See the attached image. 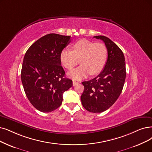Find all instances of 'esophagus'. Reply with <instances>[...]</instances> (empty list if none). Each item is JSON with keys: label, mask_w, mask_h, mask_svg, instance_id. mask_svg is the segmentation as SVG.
<instances>
[{"label": "esophagus", "mask_w": 152, "mask_h": 152, "mask_svg": "<svg viewBox=\"0 0 152 152\" xmlns=\"http://www.w3.org/2000/svg\"><path fill=\"white\" fill-rule=\"evenodd\" d=\"M77 83H78V82H76V81H73V86H75Z\"/></svg>", "instance_id": "1"}]
</instances>
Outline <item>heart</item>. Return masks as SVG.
Segmentation results:
<instances>
[{"label":"heart","mask_w":152,"mask_h":152,"mask_svg":"<svg viewBox=\"0 0 152 152\" xmlns=\"http://www.w3.org/2000/svg\"><path fill=\"white\" fill-rule=\"evenodd\" d=\"M107 58V48L102 42L81 39L72 46V50L64 49L60 54L62 64L71 70L78 64L80 65L70 71L68 75L74 80H81L90 74H98L104 69Z\"/></svg>","instance_id":"1"}]
</instances>
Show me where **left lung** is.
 I'll list each match as a JSON object with an SVG mask.
<instances>
[{"label":"left lung","instance_id":"8db88e82","mask_svg":"<svg viewBox=\"0 0 152 152\" xmlns=\"http://www.w3.org/2000/svg\"><path fill=\"white\" fill-rule=\"evenodd\" d=\"M94 37L104 41L107 60L99 75L82 82L84 90L80 99L87 111L101 113L110 108L122 93L126 77L125 60L123 52L110 39L102 35Z\"/></svg>","mask_w":152,"mask_h":152}]
</instances>
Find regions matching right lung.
Returning a JSON list of instances; mask_svg holds the SVG:
<instances>
[{
    "label": "right lung",
    "instance_id": "add662e5",
    "mask_svg": "<svg viewBox=\"0 0 152 152\" xmlns=\"http://www.w3.org/2000/svg\"><path fill=\"white\" fill-rule=\"evenodd\" d=\"M70 36L49 34L40 38L27 50L21 71L24 91L31 104L47 113L61 105L63 94L72 86L65 77L60 54L70 42Z\"/></svg>",
    "mask_w": 152,
    "mask_h": 152
}]
</instances>
